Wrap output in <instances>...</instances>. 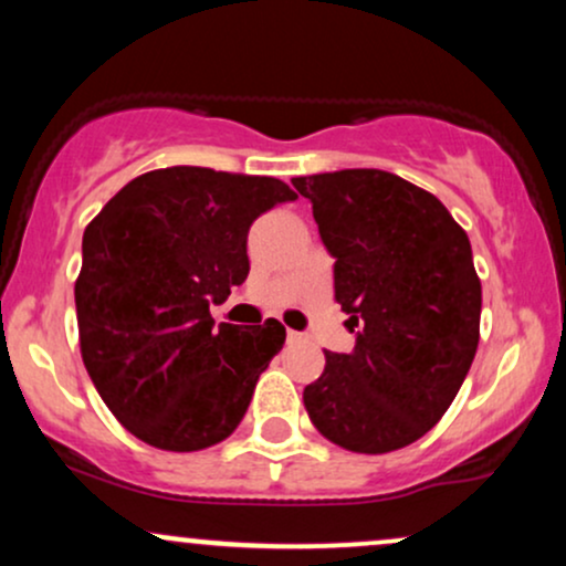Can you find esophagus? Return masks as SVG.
<instances>
[{
    "mask_svg": "<svg viewBox=\"0 0 566 566\" xmlns=\"http://www.w3.org/2000/svg\"><path fill=\"white\" fill-rule=\"evenodd\" d=\"M303 333H295V329H287V343H303Z\"/></svg>",
    "mask_w": 566,
    "mask_h": 566,
    "instance_id": "34e87169",
    "label": "esophagus"
}]
</instances>
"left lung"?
Segmentation results:
<instances>
[{"mask_svg": "<svg viewBox=\"0 0 566 566\" xmlns=\"http://www.w3.org/2000/svg\"><path fill=\"white\" fill-rule=\"evenodd\" d=\"M335 258V301L356 346L324 350L303 405L324 439L382 454L439 423L479 346L482 282L447 207L382 170L292 178Z\"/></svg>", "mask_w": 566, "mask_h": 566, "instance_id": "1", "label": "left lung"}]
</instances>
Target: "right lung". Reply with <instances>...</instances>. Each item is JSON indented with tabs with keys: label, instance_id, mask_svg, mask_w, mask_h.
<instances>
[{
	"label": "right lung",
	"instance_id": "right-lung-1",
	"mask_svg": "<svg viewBox=\"0 0 566 566\" xmlns=\"http://www.w3.org/2000/svg\"><path fill=\"white\" fill-rule=\"evenodd\" d=\"M292 199L276 178L165 167L129 180L84 229L82 359L133 437L197 452L242 423L287 333L276 319L216 327L210 305L250 274L252 220Z\"/></svg>",
	"mask_w": 566,
	"mask_h": 566
}]
</instances>
